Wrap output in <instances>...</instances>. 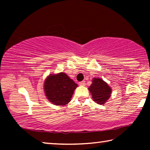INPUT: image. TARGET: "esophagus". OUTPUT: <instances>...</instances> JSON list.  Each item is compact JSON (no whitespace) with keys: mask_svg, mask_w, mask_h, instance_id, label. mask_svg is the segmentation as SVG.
Returning <instances> with one entry per match:
<instances>
[{"mask_svg":"<svg viewBox=\"0 0 150 150\" xmlns=\"http://www.w3.org/2000/svg\"><path fill=\"white\" fill-rule=\"evenodd\" d=\"M79 85H81V86H85V81H81V82H79Z\"/></svg>","mask_w":150,"mask_h":150,"instance_id":"34e87169","label":"esophagus"}]
</instances>
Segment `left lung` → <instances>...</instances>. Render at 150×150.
<instances>
[{
    "mask_svg": "<svg viewBox=\"0 0 150 150\" xmlns=\"http://www.w3.org/2000/svg\"><path fill=\"white\" fill-rule=\"evenodd\" d=\"M92 95L94 101L99 105H103L110 98L111 88L103 80L99 78H95L93 83L88 88Z\"/></svg>",
    "mask_w": 150,
    "mask_h": 150,
    "instance_id": "8db88e82",
    "label": "left lung"
}]
</instances>
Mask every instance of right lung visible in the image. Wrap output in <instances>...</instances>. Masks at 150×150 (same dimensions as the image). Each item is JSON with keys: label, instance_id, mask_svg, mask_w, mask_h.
<instances>
[{"label": "right lung", "instance_id": "1", "mask_svg": "<svg viewBox=\"0 0 150 150\" xmlns=\"http://www.w3.org/2000/svg\"><path fill=\"white\" fill-rule=\"evenodd\" d=\"M77 85L64 73L50 75L44 83V91L47 99L55 105H65L71 98Z\"/></svg>", "mask_w": 150, "mask_h": 150}]
</instances>
